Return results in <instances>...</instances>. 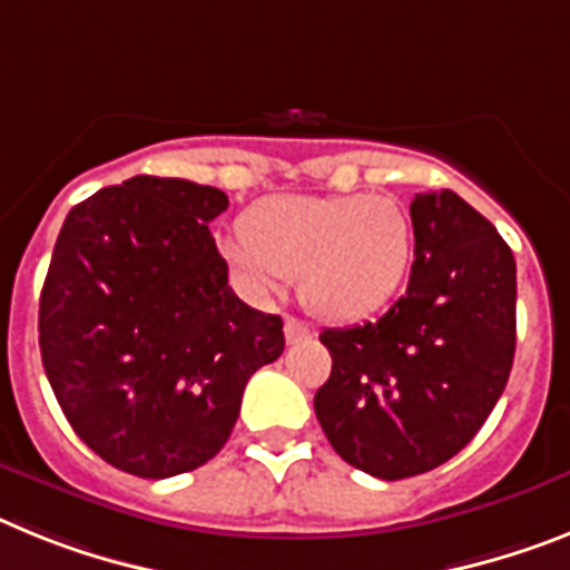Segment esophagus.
<instances>
[{
	"label": "esophagus",
	"mask_w": 570,
	"mask_h": 570,
	"mask_svg": "<svg viewBox=\"0 0 570 570\" xmlns=\"http://www.w3.org/2000/svg\"><path fill=\"white\" fill-rule=\"evenodd\" d=\"M311 337V328L296 317H285V340L288 343H303V340Z\"/></svg>",
	"instance_id": "1"
}]
</instances>
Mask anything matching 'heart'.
Masks as SVG:
<instances>
[{
    "instance_id": "heart-1",
    "label": "heart",
    "mask_w": 570,
    "mask_h": 570,
    "mask_svg": "<svg viewBox=\"0 0 570 570\" xmlns=\"http://www.w3.org/2000/svg\"><path fill=\"white\" fill-rule=\"evenodd\" d=\"M225 256L256 296L285 279L317 317L348 323L377 311L401 288L412 262V222L383 196H274L242 218Z\"/></svg>"
}]
</instances>
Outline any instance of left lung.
Listing matches in <instances>:
<instances>
[{"instance_id":"left-lung-1","label":"left lung","mask_w":570,"mask_h":570,"mask_svg":"<svg viewBox=\"0 0 570 570\" xmlns=\"http://www.w3.org/2000/svg\"><path fill=\"white\" fill-rule=\"evenodd\" d=\"M406 294L383 317L325 328L314 412L343 461L383 481L435 470L473 441L517 354V259L452 189L412 198Z\"/></svg>"}]
</instances>
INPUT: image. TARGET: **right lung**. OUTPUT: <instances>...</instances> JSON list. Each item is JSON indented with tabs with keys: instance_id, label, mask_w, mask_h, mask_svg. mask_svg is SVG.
<instances>
[{
	"instance_id": "right-lung-1",
	"label": "right lung",
	"mask_w": 570,
	"mask_h": 570,
	"mask_svg": "<svg viewBox=\"0 0 570 570\" xmlns=\"http://www.w3.org/2000/svg\"><path fill=\"white\" fill-rule=\"evenodd\" d=\"M216 187L135 175L71 207L40 294V352L86 446L140 479L207 464L236 426L282 320L233 294Z\"/></svg>"
}]
</instances>
